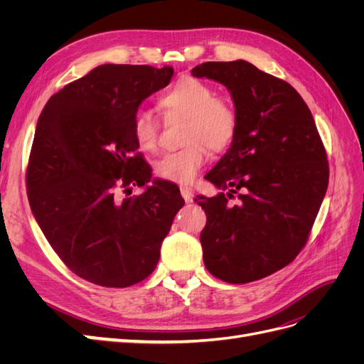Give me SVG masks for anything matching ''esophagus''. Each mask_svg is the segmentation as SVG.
<instances>
[{
    "label": "esophagus",
    "instance_id": "obj_1",
    "mask_svg": "<svg viewBox=\"0 0 364 364\" xmlns=\"http://www.w3.org/2000/svg\"><path fill=\"white\" fill-rule=\"evenodd\" d=\"M181 194L185 199L186 203L193 202V197H194V190L191 188V186H181Z\"/></svg>",
    "mask_w": 364,
    "mask_h": 364
}]
</instances>
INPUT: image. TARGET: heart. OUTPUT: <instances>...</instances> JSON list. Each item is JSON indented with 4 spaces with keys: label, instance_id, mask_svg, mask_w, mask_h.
<instances>
[{
    "label": "heart",
    "instance_id": "heart-1",
    "mask_svg": "<svg viewBox=\"0 0 364 364\" xmlns=\"http://www.w3.org/2000/svg\"><path fill=\"white\" fill-rule=\"evenodd\" d=\"M165 117H179L183 127L185 147L167 153L156 162L161 179L190 183L208 159V150L223 151L235 138L238 117L232 103L217 97L214 87L202 80L185 77L159 97ZM134 136L138 147L146 153L159 150L161 124L150 111H138L134 117Z\"/></svg>",
    "mask_w": 364,
    "mask_h": 364
}]
</instances>
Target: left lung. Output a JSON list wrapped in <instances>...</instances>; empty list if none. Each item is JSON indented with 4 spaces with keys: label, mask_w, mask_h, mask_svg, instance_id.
I'll return each instance as SVG.
<instances>
[{
    "label": "left lung",
    "mask_w": 364,
    "mask_h": 364,
    "mask_svg": "<svg viewBox=\"0 0 364 364\" xmlns=\"http://www.w3.org/2000/svg\"><path fill=\"white\" fill-rule=\"evenodd\" d=\"M191 74L226 86L238 117L232 144L205 176L223 191L194 199L206 214L203 262L229 284L266 278L310 235L329 178L322 139L294 87L255 65L205 62Z\"/></svg>",
    "instance_id": "obj_1"
}]
</instances>
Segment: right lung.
Returning <instances> with one entry per match:
<instances>
[{"label": "right lung", "instance_id": "right-lung-1", "mask_svg": "<svg viewBox=\"0 0 364 364\" xmlns=\"http://www.w3.org/2000/svg\"><path fill=\"white\" fill-rule=\"evenodd\" d=\"M171 67L100 65L50 97L27 168L31 213L71 272L124 289L156 269L183 206L178 186L151 181L134 136L139 105L171 80ZM138 184L145 188L132 196Z\"/></svg>", "mask_w": 364, "mask_h": 364}]
</instances>
